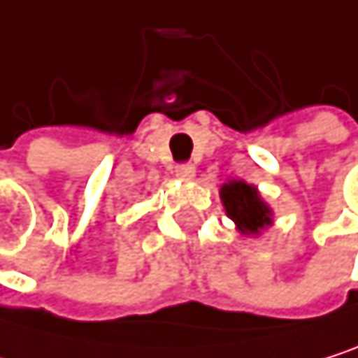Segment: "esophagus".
Instances as JSON below:
<instances>
[{
	"label": "esophagus",
	"mask_w": 358,
	"mask_h": 358,
	"mask_svg": "<svg viewBox=\"0 0 358 358\" xmlns=\"http://www.w3.org/2000/svg\"><path fill=\"white\" fill-rule=\"evenodd\" d=\"M175 175H177L179 179H194L196 169H194L192 164H181V166H177V169H175Z\"/></svg>",
	"instance_id": "esophagus-1"
}]
</instances>
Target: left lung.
Segmentation results:
<instances>
[{
    "mask_svg": "<svg viewBox=\"0 0 358 358\" xmlns=\"http://www.w3.org/2000/svg\"><path fill=\"white\" fill-rule=\"evenodd\" d=\"M220 199L226 215L235 222V228L243 237H258L273 226V209L256 185L243 179H228L220 187Z\"/></svg>",
    "mask_w": 358,
    "mask_h": 358,
    "instance_id": "obj_1",
    "label": "left lung"
}]
</instances>
